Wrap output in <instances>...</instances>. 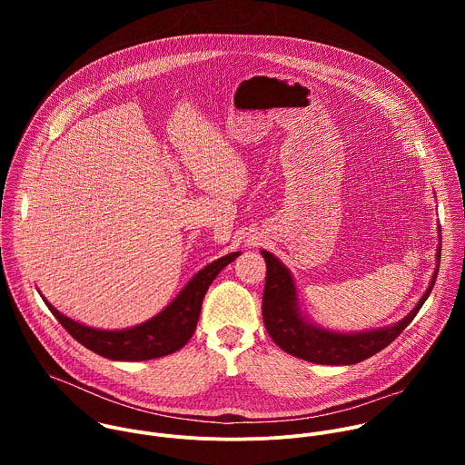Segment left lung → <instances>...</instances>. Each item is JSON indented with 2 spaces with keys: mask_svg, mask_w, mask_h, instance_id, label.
<instances>
[{
  "mask_svg": "<svg viewBox=\"0 0 465 465\" xmlns=\"http://www.w3.org/2000/svg\"><path fill=\"white\" fill-rule=\"evenodd\" d=\"M441 237L436 248V269L429 289L420 298L416 307L400 322L370 331L341 333L314 323L300 307L294 278L285 264L271 252L261 250L267 262V283L262 292V322L272 341L289 355L314 364L350 366L384 350L391 341L403 333V329L414 320L421 305L427 302L440 267Z\"/></svg>",
  "mask_w": 465,
  "mask_h": 465,
  "instance_id": "1",
  "label": "left lung"
}]
</instances>
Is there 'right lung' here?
<instances>
[{
  "mask_svg": "<svg viewBox=\"0 0 465 465\" xmlns=\"http://www.w3.org/2000/svg\"><path fill=\"white\" fill-rule=\"evenodd\" d=\"M232 252L198 271L176 298L156 316L126 329H97L75 322L56 311L42 294L45 305L68 333L90 351L110 361H151L178 351L193 337L203 300L217 274L239 257Z\"/></svg>",
  "mask_w": 465,
  "mask_h": 465,
  "instance_id": "1",
  "label": "right lung"
}]
</instances>
